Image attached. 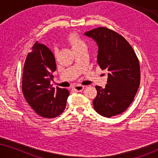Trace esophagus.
Instances as JSON below:
<instances>
[{
	"mask_svg": "<svg viewBox=\"0 0 158 158\" xmlns=\"http://www.w3.org/2000/svg\"><path fill=\"white\" fill-rule=\"evenodd\" d=\"M83 89H84V86L81 85H74L73 87V90H75L76 91H82L83 90Z\"/></svg>",
	"mask_w": 158,
	"mask_h": 158,
	"instance_id": "1",
	"label": "esophagus"
}]
</instances>
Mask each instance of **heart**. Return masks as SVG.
<instances>
[{
    "label": "heart",
    "mask_w": 158,
    "mask_h": 158,
    "mask_svg": "<svg viewBox=\"0 0 158 158\" xmlns=\"http://www.w3.org/2000/svg\"><path fill=\"white\" fill-rule=\"evenodd\" d=\"M72 47H73V49L81 48V47H85L86 48V44H85L84 41L81 40V39L75 38L72 40Z\"/></svg>",
    "instance_id": "obj_1"
}]
</instances>
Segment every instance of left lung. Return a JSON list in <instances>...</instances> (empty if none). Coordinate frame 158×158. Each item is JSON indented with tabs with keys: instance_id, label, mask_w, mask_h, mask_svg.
Segmentation results:
<instances>
[{
	"instance_id": "1",
	"label": "left lung",
	"mask_w": 158,
	"mask_h": 158,
	"mask_svg": "<svg viewBox=\"0 0 158 158\" xmlns=\"http://www.w3.org/2000/svg\"><path fill=\"white\" fill-rule=\"evenodd\" d=\"M84 35L96 42L97 64L108 71L106 88L95 87L94 110L108 118L122 114L133 102L140 85V66L135 52L123 36L105 27Z\"/></svg>"
}]
</instances>
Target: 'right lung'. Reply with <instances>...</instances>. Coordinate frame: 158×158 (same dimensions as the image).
<instances>
[{"mask_svg": "<svg viewBox=\"0 0 158 158\" xmlns=\"http://www.w3.org/2000/svg\"><path fill=\"white\" fill-rule=\"evenodd\" d=\"M56 69L53 53L46 45L36 42L25 59L22 90L33 110L47 118L57 117L63 113L69 94L67 89H55L50 84Z\"/></svg>", "mask_w": 158, "mask_h": 158, "instance_id": "add662e5", "label": "right lung"}]
</instances>
